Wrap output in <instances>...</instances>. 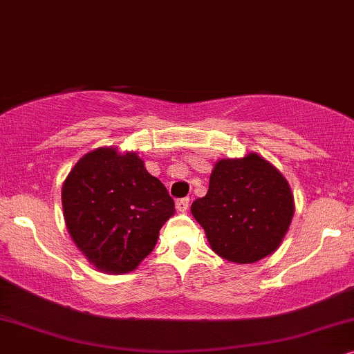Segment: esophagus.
Wrapping results in <instances>:
<instances>
[{
    "label": "esophagus",
    "mask_w": 354,
    "mask_h": 354,
    "mask_svg": "<svg viewBox=\"0 0 354 354\" xmlns=\"http://www.w3.org/2000/svg\"><path fill=\"white\" fill-rule=\"evenodd\" d=\"M176 209L180 212H186L187 209H189V199H187V197H185V199H178Z\"/></svg>",
    "instance_id": "obj_1"
}]
</instances>
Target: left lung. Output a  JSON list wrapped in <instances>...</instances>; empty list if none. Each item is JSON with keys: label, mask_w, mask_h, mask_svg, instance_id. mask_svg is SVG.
<instances>
[{"label": "left lung", "mask_w": 354, "mask_h": 354, "mask_svg": "<svg viewBox=\"0 0 354 354\" xmlns=\"http://www.w3.org/2000/svg\"><path fill=\"white\" fill-rule=\"evenodd\" d=\"M191 214L212 251L230 262L252 263L279 249L295 214L288 181L257 153L221 158L210 174L209 191Z\"/></svg>", "instance_id": "obj_1"}]
</instances>
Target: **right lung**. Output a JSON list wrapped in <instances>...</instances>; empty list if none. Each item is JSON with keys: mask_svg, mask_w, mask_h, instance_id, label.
Wrapping results in <instances>:
<instances>
[{"mask_svg": "<svg viewBox=\"0 0 354 354\" xmlns=\"http://www.w3.org/2000/svg\"><path fill=\"white\" fill-rule=\"evenodd\" d=\"M61 201L74 244L106 273L136 270L174 214L167 187L138 153L115 147L84 155L64 180Z\"/></svg>", "mask_w": 354, "mask_h": 354, "instance_id": "obj_1", "label": "right lung"}]
</instances>
